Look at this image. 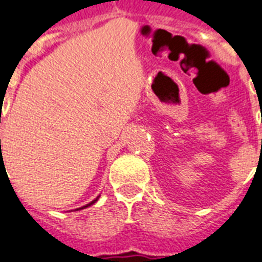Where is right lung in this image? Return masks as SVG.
<instances>
[{
  "mask_svg": "<svg viewBox=\"0 0 262 262\" xmlns=\"http://www.w3.org/2000/svg\"><path fill=\"white\" fill-rule=\"evenodd\" d=\"M0 141H1V140H0ZM98 198H99V196H98ZM98 198H97V199H94V201H93V202H90V203H89V205H86V206H83V207H82V208H84V207H89V206H91V205H94L95 202H97V201H98Z\"/></svg>",
  "mask_w": 262,
  "mask_h": 262,
  "instance_id": "right-lung-1",
  "label": "right lung"
}]
</instances>
